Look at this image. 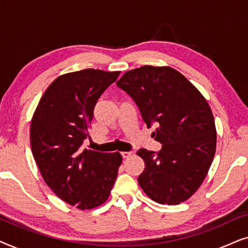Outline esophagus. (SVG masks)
Returning a JSON list of instances; mask_svg holds the SVG:
<instances>
[{
    "label": "esophagus",
    "mask_w": 248,
    "mask_h": 248,
    "mask_svg": "<svg viewBox=\"0 0 248 248\" xmlns=\"http://www.w3.org/2000/svg\"><path fill=\"white\" fill-rule=\"evenodd\" d=\"M122 157H123L124 159L125 158H128V157H131V155H132V152H130V151H123V152H122Z\"/></svg>",
    "instance_id": "esophagus-1"
}]
</instances>
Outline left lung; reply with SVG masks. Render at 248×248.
<instances>
[{
  "label": "left lung",
  "mask_w": 248,
  "mask_h": 248,
  "mask_svg": "<svg viewBox=\"0 0 248 248\" xmlns=\"http://www.w3.org/2000/svg\"><path fill=\"white\" fill-rule=\"evenodd\" d=\"M140 109L159 152L140 149L144 170L138 182L151 200L176 205L191 198L204 181L216 154L217 132L211 108L178 71L144 65L116 82Z\"/></svg>",
  "instance_id": "1"
}]
</instances>
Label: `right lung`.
Masks as SVG:
<instances>
[{
    "label": "right lung",
    "instance_id": "1",
    "mask_svg": "<svg viewBox=\"0 0 248 248\" xmlns=\"http://www.w3.org/2000/svg\"><path fill=\"white\" fill-rule=\"evenodd\" d=\"M118 76L93 69L63 74L47 88L31 120L30 144L44 181L80 210L106 201L122 164L120 152L82 148L97 100Z\"/></svg>",
    "mask_w": 248,
    "mask_h": 248
}]
</instances>
